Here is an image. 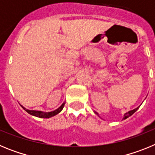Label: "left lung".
Returning a JSON list of instances; mask_svg holds the SVG:
<instances>
[{
  "label": "left lung",
  "mask_w": 155,
  "mask_h": 155,
  "mask_svg": "<svg viewBox=\"0 0 155 155\" xmlns=\"http://www.w3.org/2000/svg\"><path fill=\"white\" fill-rule=\"evenodd\" d=\"M139 107H140V106H138V107H137L136 109H133V110L129 111V112H127V113H126L124 115V118H123V120H126V119H127V118H128L129 116H132V115L134 114V113H135V112H136V111L138 109H139ZM94 113H95V114H96L97 116H98V117H100L99 115H98V113H96V112H95V111H94Z\"/></svg>",
  "instance_id": "left-lung-1"
}]
</instances>
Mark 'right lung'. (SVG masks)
Instances as JSON below:
<instances>
[{
	"mask_svg": "<svg viewBox=\"0 0 155 155\" xmlns=\"http://www.w3.org/2000/svg\"><path fill=\"white\" fill-rule=\"evenodd\" d=\"M64 105H65V102H63L62 105L57 109L56 110L54 111H51V112H42V111H38V110H30V109H27L26 108H25L24 106L21 105V106L22 107V109H24L25 111H26L27 113L28 114L31 115V116H36V117H39V118H44V119H47V118H50V117H53V116H56L58 113H60L62 111L63 108H64Z\"/></svg>",
	"mask_w": 155,
	"mask_h": 155,
	"instance_id": "1",
	"label": "right lung"
}]
</instances>
